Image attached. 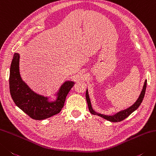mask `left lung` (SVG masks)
Masks as SVG:
<instances>
[{
	"instance_id": "obj_1",
	"label": "left lung",
	"mask_w": 156,
	"mask_h": 156,
	"mask_svg": "<svg viewBox=\"0 0 156 156\" xmlns=\"http://www.w3.org/2000/svg\"><path fill=\"white\" fill-rule=\"evenodd\" d=\"M146 87H147V80H145V83H144V85H143L141 93V94H140L139 98L137 99V100L136 101V102L134 103L133 105L129 107V108L125 109H124V110H121L119 112L116 113L115 114L112 115L99 114V113H97L92 108V105H91V102L90 100L89 95H88V90H87L86 99H87V101L88 103V109H89V111L92 114L99 115V116L104 118L107 120L113 122H120L122 120H124V119L126 118L128 116H129V115L132 114L133 112H135L136 109L139 108V105H141V103H142L143 100V98H144L145 90H146Z\"/></svg>"
}]
</instances>
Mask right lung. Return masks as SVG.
<instances>
[{
  "label": "right lung",
  "instance_id": "obj_1",
  "mask_svg": "<svg viewBox=\"0 0 156 156\" xmlns=\"http://www.w3.org/2000/svg\"><path fill=\"white\" fill-rule=\"evenodd\" d=\"M74 83L66 81L55 94L56 99L50 101L48 97L34 93L22 80L20 73V54L13 55L9 75L11 95L15 105L32 119L42 120L59 114Z\"/></svg>",
  "mask_w": 156,
  "mask_h": 156
}]
</instances>
